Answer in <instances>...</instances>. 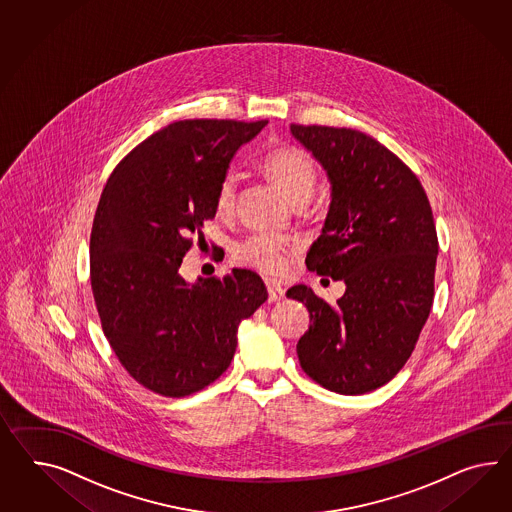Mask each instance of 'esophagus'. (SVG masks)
<instances>
[{
    "mask_svg": "<svg viewBox=\"0 0 512 512\" xmlns=\"http://www.w3.org/2000/svg\"><path fill=\"white\" fill-rule=\"evenodd\" d=\"M268 289V302H279L285 298V289L279 283H266Z\"/></svg>",
    "mask_w": 512,
    "mask_h": 512,
    "instance_id": "obj_1",
    "label": "esophagus"
}]
</instances>
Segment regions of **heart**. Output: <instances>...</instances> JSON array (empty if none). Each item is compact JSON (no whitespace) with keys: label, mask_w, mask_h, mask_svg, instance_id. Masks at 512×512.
I'll return each instance as SVG.
<instances>
[{"label":"heart","mask_w":512,"mask_h":512,"mask_svg":"<svg viewBox=\"0 0 512 512\" xmlns=\"http://www.w3.org/2000/svg\"><path fill=\"white\" fill-rule=\"evenodd\" d=\"M264 175L291 201L307 199L317 182L313 158L296 145H279L261 156ZM236 179L229 173L221 179L216 192V210L229 214L235 207ZM236 259L266 274H281L289 266V246L283 238L268 233H253L236 244Z\"/></svg>","instance_id":"heart-1"}]
</instances>
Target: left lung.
I'll return each mask as SVG.
<instances>
[{
    "instance_id": "left-lung-1",
    "label": "left lung",
    "mask_w": 512,
    "mask_h": 512,
    "mask_svg": "<svg viewBox=\"0 0 512 512\" xmlns=\"http://www.w3.org/2000/svg\"><path fill=\"white\" fill-rule=\"evenodd\" d=\"M291 134L332 184L305 264L346 285L335 305L307 285L287 291L311 320L298 360L320 386L363 395L401 371L429 318L438 257L429 199L412 169L360 130L291 125Z\"/></svg>"
}]
</instances>
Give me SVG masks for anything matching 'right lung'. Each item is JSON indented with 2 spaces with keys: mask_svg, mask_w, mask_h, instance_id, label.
<instances>
[{
  "mask_svg": "<svg viewBox=\"0 0 512 512\" xmlns=\"http://www.w3.org/2000/svg\"><path fill=\"white\" fill-rule=\"evenodd\" d=\"M268 121L186 119L141 141L113 169L91 231V289L106 339L128 374L164 397H188L227 371L236 332L266 302L246 268L180 276L192 236L216 216L235 152Z\"/></svg>",
  "mask_w": 512,
  "mask_h": 512,
  "instance_id": "add662e5",
  "label": "right lung"
}]
</instances>
